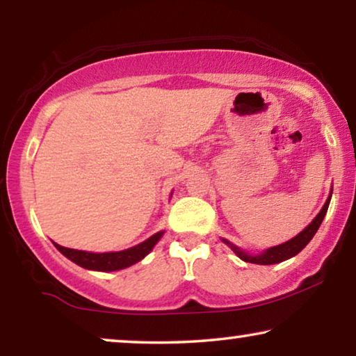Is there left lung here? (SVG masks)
I'll return each instance as SVG.
<instances>
[{
    "label": "left lung",
    "mask_w": 356,
    "mask_h": 356,
    "mask_svg": "<svg viewBox=\"0 0 356 356\" xmlns=\"http://www.w3.org/2000/svg\"><path fill=\"white\" fill-rule=\"evenodd\" d=\"M330 196H332V193L329 194L327 201H325L323 209H321V212L314 217V220L311 222L309 225L306 227L303 232H300L295 238H291V240L282 243V245H279V246L269 248V250H266L264 252H261V254L251 256V254H248V252H245L243 250H240V248H238V246L232 245L230 241L223 240V243H227V245L230 246L233 251H235V254L240 257V259H243L245 262H252V264L269 266V264H277V262L290 259V257H293V256L298 254V252L303 250V248L311 241V238L314 236V233L318 232V228L321 227V223H323L324 217H325V212H327V207H329V202H330Z\"/></svg>",
    "instance_id": "1"
}]
</instances>
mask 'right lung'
<instances>
[{
    "label": "right lung",
    "instance_id": "1",
    "mask_svg": "<svg viewBox=\"0 0 356 356\" xmlns=\"http://www.w3.org/2000/svg\"><path fill=\"white\" fill-rule=\"evenodd\" d=\"M163 232H159L152 235L147 240L139 243L138 246L129 248V250L118 251V252H87L79 250H71V248H65L56 245V250L61 252L63 256H66L67 259L74 262V264L84 267L89 270H100V272H111V270H120L126 269V267L136 264L140 259H144L145 256L152 251V248L157 245V241L162 238Z\"/></svg>",
    "mask_w": 356,
    "mask_h": 356
}]
</instances>
